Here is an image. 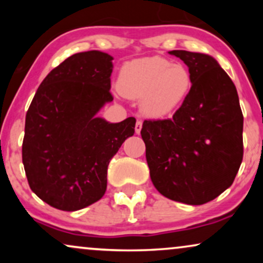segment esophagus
Listing matches in <instances>:
<instances>
[{"label":"esophagus","instance_id":"esophagus-1","mask_svg":"<svg viewBox=\"0 0 263 263\" xmlns=\"http://www.w3.org/2000/svg\"><path fill=\"white\" fill-rule=\"evenodd\" d=\"M141 129H142V121L141 120H137V122H136V126H135L136 134H140Z\"/></svg>","mask_w":263,"mask_h":263}]
</instances>
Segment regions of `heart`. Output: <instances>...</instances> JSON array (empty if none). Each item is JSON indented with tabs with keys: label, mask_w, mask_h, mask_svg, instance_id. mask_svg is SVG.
Masks as SVG:
<instances>
[{
	"label": "heart",
	"mask_w": 263,
	"mask_h": 263,
	"mask_svg": "<svg viewBox=\"0 0 263 263\" xmlns=\"http://www.w3.org/2000/svg\"><path fill=\"white\" fill-rule=\"evenodd\" d=\"M123 95L142 98V110L152 117L171 115L183 104L192 89V74L180 63L148 57L126 63L120 71Z\"/></svg>",
	"instance_id": "b5f03b06"
}]
</instances>
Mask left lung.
Instances as JSON below:
<instances>
[{
	"label": "left lung",
	"mask_w": 263,
	"mask_h": 263,
	"mask_svg": "<svg viewBox=\"0 0 263 263\" xmlns=\"http://www.w3.org/2000/svg\"><path fill=\"white\" fill-rule=\"evenodd\" d=\"M192 74V89L172 119L144 120L141 136L156 189L171 200L201 205L234 182L243 157L236 87L208 54L172 50Z\"/></svg>",
	"instance_id": "8db88e82"
}]
</instances>
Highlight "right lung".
Masks as SVG:
<instances>
[{
	"mask_svg": "<svg viewBox=\"0 0 263 263\" xmlns=\"http://www.w3.org/2000/svg\"><path fill=\"white\" fill-rule=\"evenodd\" d=\"M112 57L77 53L39 85L26 115L22 161L32 192L55 209L75 211L104 197L107 167L135 117L110 123L96 117L114 100Z\"/></svg>",
	"mask_w": 263,
	"mask_h": 263,
	"instance_id": "right-lung-1",
	"label": "right lung"
}]
</instances>
